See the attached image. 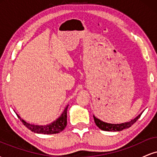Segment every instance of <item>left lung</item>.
<instances>
[{"label": "left lung", "mask_w": 157, "mask_h": 157, "mask_svg": "<svg viewBox=\"0 0 157 157\" xmlns=\"http://www.w3.org/2000/svg\"><path fill=\"white\" fill-rule=\"evenodd\" d=\"M142 113L140 114H139L136 118L134 120H131L130 122H124V123L121 124H110L105 122L103 121H101L100 120L97 119L94 116V120L95 124H96L97 127L99 128H100L102 131H122L123 129L128 128L129 127H131L133 124L135 123L136 122V120L141 116Z\"/></svg>", "instance_id": "obj_1"}]
</instances>
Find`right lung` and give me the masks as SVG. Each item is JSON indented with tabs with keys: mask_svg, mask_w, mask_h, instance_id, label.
Masks as SVG:
<instances>
[{
	"mask_svg": "<svg viewBox=\"0 0 157 157\" xmlns=\"http://www.w3.org/2000/svg\"><path fill=\"white\" fill-rule=\"evenodd\" d=\"M68 105L64 109L63 112L60 115L59 118H57L55 121L52 122L51 124H48L46 125H32V124L28 123L22 120L17 115L18 118L20 119L23 124L28 129L31 130L32 132L37 133V134H57L62 131L66 128L67 125V109Z\"/></svg>",
	"mask_w": 157,
	"mask_h": 157,
	"instance_id": "right-lung-1",
	"label": "right lung"
}]
</instances>
